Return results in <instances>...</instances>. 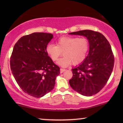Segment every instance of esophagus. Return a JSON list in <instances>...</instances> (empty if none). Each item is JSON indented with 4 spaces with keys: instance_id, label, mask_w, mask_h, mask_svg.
Returning a JSON list of instances; mask_svg holds the SVG:
<instances>
[{
    "instance_id": "esophagus-1",
    "label": "esophagus",
    "mask_w": 123,
    "mask_h": 123,
    "mask_svg": "<svg viewBox=\"0 0 123 123\" xmlns=\"http://www.w3.org/2000/svg\"><path fill=\"white\" fill-rule=\"evenodd\" d=\"M66 69H63V68H61L60 69V73H63L64 71H65Z\"/></svg>"
}]
</instances>
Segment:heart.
I'll return each mask as SVG.
<instances>
[{
    "instance_id": "b5f03b06",
    "label": "heart",
    "mask_w": 123,
    "mask_h": 123,
    "mask_svg": "<svg viewBox=\"0 0 123 123\" xmlns=\"http://www.w3.org/2000/svg\"><path fill=\"white\" fill-rule=\"evenodd\" d=\"M89 41L85 37H62L56 42V45L49 43L47 45V54L54 61L59 60L63 53L64 56L57 63L67 67L72 63L77 65L84 61L88 54Z\"/></svg>"
}]
</instances>
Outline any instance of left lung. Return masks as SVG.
I'll return each mask as SVG.
<instances>
[{
	"label": "left lung",
	"instance_id": "obj_1",
	"mask_svg": "<svg viewBox=\"0 0 123 123\" xmlns=\"http://www.w3.org/2000/svg\"><path fill=\"white\" fill-rule=\"evenodd\" d=\"M86 37L89 41V53L82 63L72 69L69 84L74 91L90 97L100 91L113 70L114 58L109 41L103 34L90 30L69 33Z\"/></svg>",
	"mask_w": 123,
	"mask_h": 123
}]
</instances>
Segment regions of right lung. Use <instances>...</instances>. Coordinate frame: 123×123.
<instances>
[{
	"label": "right lung",
	"mask_w": 123,
	"mask_h": 123,
	"mask_svg": "<svg viewBox=\"0 0 123 123\" xmlns=\"http://www.w3.org/2000/svg\"><path fill=\"white\" fill-rule=\"evenodd\" d=\"M53 38L49 33L34 32L22 37L14 45L10 67L23 91L41 98L54 88L60 68L47 54V45Z\"/></svg>",
	"instance_id": "1"
}]
</instances>
